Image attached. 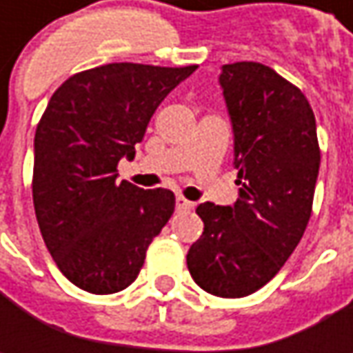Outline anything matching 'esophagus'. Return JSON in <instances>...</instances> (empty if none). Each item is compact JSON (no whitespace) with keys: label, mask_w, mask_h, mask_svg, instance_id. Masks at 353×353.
<instances>
[{"label":"esophagus","mask_w":353,"mask_h":353,"mask_svg":"<svg viewBox=\"0 0 353 353\" xmlns=\"http://www.w3.org/2000/svg\"><path fill=\"white\" fill-rule=\"evenodd\" d=\"M194 208V202H190V200H186L183 196H176V210L183 212V210H192Z\"/></svg>","instance_id":"obj_1"}]
</instances>
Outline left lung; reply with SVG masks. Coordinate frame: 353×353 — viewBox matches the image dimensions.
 <instances>
[{
	"mask_svg": "<svg viewBox=\"0 0 353 353\" xmlns=\"http://www.w3.org/2000/svg\"><path fill=\"white\" fill-rule=\"evenodd\" d=\"M218 82L234 133L239 192L232 206H198L204 232L186 265L200 289L239 299L267 285L299 245L310 220L320 149L305 94L273 68L224 64Z\"/></svg>",
	"mask_w": 353,
	"mask_h": 353,
	"instance_id": "8db88e82",
	"label": "left lung"
}]
</instances>
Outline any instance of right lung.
<instances>
[{
    "mask_svg": "<svg viewBox=\"0 0 353 353\" xmlns=\"http://www.w3.org/2000/svg\"><path fill=\"white\" fill-rule=\"evenodd\" d=\"M196 68L114 62L52 94L34 133V214L54 263L82 291L129 287L172 216L170 190L117 183V163L135 157L159 103Z\"/></svg>",
    "mask_w": 353,
    "mask_h": 353,
    "instance_id": "right-lung-1",
    "label": "right lung"
}]
</instances>
